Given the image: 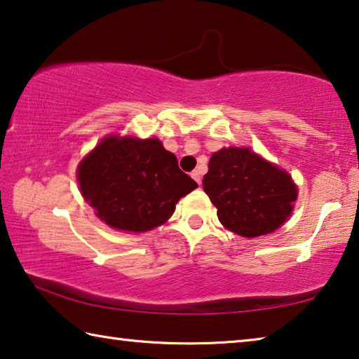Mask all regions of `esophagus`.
<instances>
[{"instance_id": "34e87169", "label": "esophagus", "mask_w": 359, "mask_h": 359, "mask_svg": "<svg viewBox=\"0 0 359 359\" xmlns=\"http://www.w3.org/2000/svg\"><path fill=\"white\" fill-rule=\"evenodd\" d=\"M191 177L196 180V184H201V179H203V172L201 169H194V171L191 172Z\"/></svg>"}]
</instances>
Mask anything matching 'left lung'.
Listing matches in <instances>:
<instances>
[{
  "instance_id": "left-lung-1",
  "label": "left lung",
  "mask_w": 359,
  "mask_h": 359,
  "mask_svg": "<svg viewBox=\"0 0 359 359\" xmlns=\"http://www.w3.org/2000/svg\"><path fill=\"white\" fill-rule=\"evenodd\" d=\"M203 187L223 226L244 238L280 228L297 198L291 175L247 147L215 151Z\"/></svg>"
}]
</instances>
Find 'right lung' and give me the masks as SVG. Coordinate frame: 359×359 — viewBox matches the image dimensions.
Here are the masks:
<instances>
[{
	"label": "right lung",
	"mask_w": 359,
	"mask_h": 359,
	"mask_svg": "<svg viewBox=\"0 0 359 359\" xmlns=\"http://www.w3.org/2000/svg\"><path fill=\"white\" fill-rule=\"evenodd\" d=\"M81 193L111 228L144 233L166 223L198 187L156 137L107 136L79 163Z\"/></svg>",
	"instance_id": "add662e5"
}]
</instances>
